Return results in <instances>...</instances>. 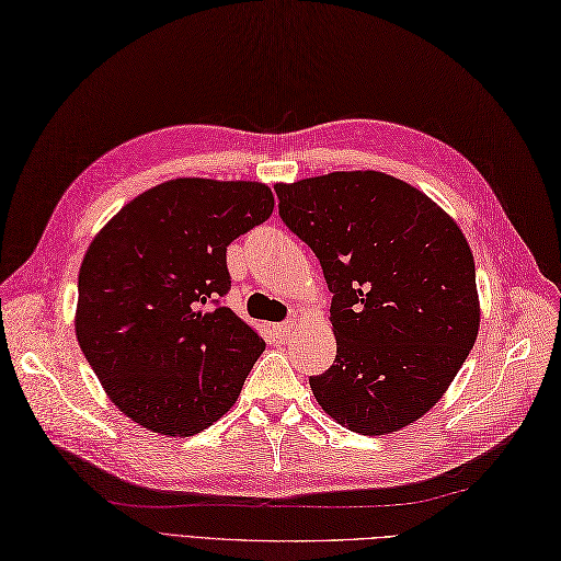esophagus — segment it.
Returning a JSON list of instances; mask_svg holds the SVG:
<instances>
[{"label":"esophagus","mask_w":561,"mask_h":561,"mask_svg":"<svg viewBox=\"0 0 561 561\" xmlns=\"http://www.w3.org/2000/svg\"><path fill=\"white\" fill-rule=\"evenodd\" d=\"M293 332H295V322H278V324H274V334L278 339H287Z\"/></svg>","instance_id":"1"}]
</instances>
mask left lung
<instances>
[{"label": "left lung", "instance_id": "1", "mask_svg": "<svg viewBox=\"0 0 561 561\" xmlns=\"http://www.w3.org/2000/svg\"><path fill=\"white\" fill-rule=\"evenodd\" d=\"M283 222L320 260L336 359L308 378L341 427L392 434L438 403L480 330L473 253L459 225L382 171L278 183Z\"/></svg>", "mask_w": 561, "mask_h": 561}]
</instances>
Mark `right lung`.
I'll return each instance as SVG.
<instances>
[{"label": "right lung", "instance_id": "1", "mask_svg": "<svg viewBox=\"0 0 561 561\" xmlns=\"http://www.w3.org/2000/svg\"><path fill=\"white\" fill-rule=\"evenodd\" d=\"M274 214L257 181L173 179L125 204L79 272L76 339L108 399L162 436L237 403L264 339L231 308L227 245Z\"/></svg>", "mask_w": 561, "mask_h": 561}]
</instances>
